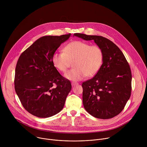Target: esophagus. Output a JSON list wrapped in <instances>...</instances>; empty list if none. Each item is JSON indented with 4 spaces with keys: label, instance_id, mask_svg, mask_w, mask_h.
I'll return each instance as SVG.
<instances>
[{
    "label": "esophagus",
    "instance_id": "obj_1",
    "mask_svg": "<svg viewBox=\"0 0 147 147\" xmlns=\"http://www.w3.org/2000/svg\"><path fill=\"white\" fill-rule=\"evenodd\" d=\"M78 83H77V82H71V86H74L75 85H77V84H78Z\"/></svg>",
    "mask_w": 147,
    "mask_h": 147
}]
</instances>
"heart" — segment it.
Segmentation results:
<instances>
[{"label":"heart","mask_w":147,"mask_h":147,"mask_svg":"<svg viewBox=\"0 0 147 147\" xmlns=\"http://www.w3.org/2000/svg\"><path fill=\"white\" fill-rule=\"evenodd\" d=\"M63 52L55 53L52 57V62L57 70L64 73L70 67L71 62L74 61V68L65 74V77L69 80L77 81L86 76H93L102 66L103 51L97 45L75 40L67 45Z\"/></svg>","instance_id":"b5f03b06"}]
</instances>
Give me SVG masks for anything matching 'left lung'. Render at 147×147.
Wrapping results in <instances>:
<instances>
[{
    "label": "left lung",
    "instance_id": "1",
    "mask_svg": "<svg viewBox=\"0 0 147 147\" xmlns=\"http://www.w3.org/2000/svg\"><path fill=\"white\" fill-rule=\"evenodd\" d=\"M74 36L94 40L103 54L102 65L91 80L82 84L84 107L92 116L102 119L119 115L131 92V72L120 49L109 39L98 35L76 33Z\"/></svg>",
    "mask_w": 147,
    "mask_h": 147
}]
</instances>
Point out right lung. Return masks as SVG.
<instances>
[{"instance_id": "right-lung-1", "label": "right lung", "mask_w": 147, "mask_h": 147, "mask_svg": "<svg viewBox=\"0 0 147 147\" xmlns=\"http://www.w3.org/2000/svg\"><path fill=\"white\" fill-rule=\"evenodd\" d=\"M71 34L39 38L20 55L16 67V92L25 109L38 117L60 112L71 89L53 66L52 57Z\"/></svg>"}]
</instances>
